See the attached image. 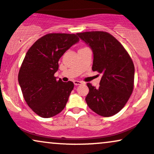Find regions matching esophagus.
<instances>
[{
  "mask_svg": "<svg viewBox=\"0 0 154 154\" xmlns=\"http://www.w3.org/2000/svg\"><path fill=\"white\" fill-rule=\"evenodd\" d=\"M73 83H74V84H75V86H79V85L82 84V82H81V81H74Z\"/></svg>",
  "mask_w": 154,
  "mask_h": 154,
  "instance_id": "esophagus-1",
  "label": "esophagus"
}]
</instances>
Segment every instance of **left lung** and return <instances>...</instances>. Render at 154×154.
Here are the masks:
<instances>
[{
  "label": "left lung",
  "mask_w": 154,
  "mask_h": 154,
  "mask_svg": "<svg viewBox=\"0 0 154 154\" xmlns=\"http://www.w3.org/2000/svg\"><path fill=\"white\" fill-rule=\"evenodd\" d=\"M77 35L93 52V71L102 75L99 88L87 84V105L102 117L115 115L133 92L135 68L132 59L120 42L107 32H86Z\"/></svg>",
  "instance_id": "1"
}]
</instances>
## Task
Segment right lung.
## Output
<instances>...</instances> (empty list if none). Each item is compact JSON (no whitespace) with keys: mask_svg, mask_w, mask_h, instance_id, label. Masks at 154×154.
I'll return each instance as SVG.
<instances>
[{"mask_svg":"<svg viewBox=\"0 0 154 154\" xmlns=\"http://www.w3.org/2000/svg\"><path fill=\"white\" fill-rule=\"evenodd\" d=\"M79 42L76 34H48L26 52L18 80L25 101L39 116L53 117L66 106L74 84L57 81L54 74L58 70L60 58Z\"/></svg>","mask_w":154,"mask_h":154,"instance_id":"right-lung-1","label":"right lung"}]
</instances>
